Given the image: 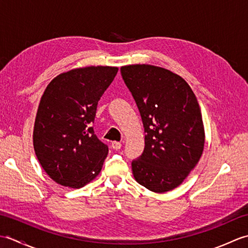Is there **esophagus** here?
<instances>
[{
	"mask_svg": "<svg viewBox=\"0 0 248 248\" xmlns=\"http://www.w3.org/2000/svg\"><path fill=\"white\" fill-rule=\"evenodd\" d=\"M112 148L114 150H119L121 148V143H119V141H112Z\"/></svg>",
	"mask_w": 248,
	"mask_h": 248,
	"instance_id": "esophagus-1",
	"label": "esophagus"
}]
</instances>
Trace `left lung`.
<instances>
[{
    "instance_id": "1",
    "label": "left lung",
    "mask_w": 248,
    "mask_h": 248,
    "mask_svg": "<svg viewBox=\"0 0 248 248\" xmlns=\"http://www.w3.org/2000/svg\"><path fill=\"white\" fill-rule=\"evenodd\" d=\"M138 105L145 131V148L132 161L135 180L155 193L183 182L202 155L204 130L198 101L176 73L151 65L120 68Z\"/></svg>"
}]
</instances>
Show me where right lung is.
Instances as JSON below:
<instances>
[{"mask_svg": "<svg viewBox=\"0 0 248 248\" xmlns=\"http://www.w3.org/2000/svg\"><path fill=\"white\" fill-rule=\"evenodd\" d=\"M117 67L92 66L56 77L41 97L34 127V149L40 165L61 186L80 188L96 178L108 147L93 124L100 98Z\"/></svg>", "mask_w": 248, "mask_h": 248, "instance_id": "1", "label": "right lung"}]
</instances>
